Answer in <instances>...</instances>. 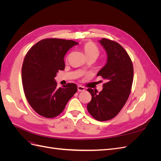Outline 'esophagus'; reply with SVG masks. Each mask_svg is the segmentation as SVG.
I'll list each match as a JSON object with an SVG mask.
<instances>
[{
    "instance_id": "obj_1",
    "label": "esophagus",
    "mask_w": 161,
    "mask_h": 161,
    "mask_svg": "<svg viewBox=\"0 0 161 161\" xmlns=\"http://www.w3.org/2000/svg\"><path fill=\"white\" fill-rule=\"evenodd\" d=\"M77 89H78V91H80V92H81V91H84L85 90V87H84V86H81V85H79V86H78Z\"/></svg>"
}]
</instances>
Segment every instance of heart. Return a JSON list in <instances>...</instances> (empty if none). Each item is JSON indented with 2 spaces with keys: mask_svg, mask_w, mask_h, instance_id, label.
Instances as JSON below:
<instances>
[{
  "mask_svg": "<svg viewBox=\"0 0 161 161\" xmlns=\"http://www.w3.org/2000/svg\"><path fill=\"white\" fill-rule=\"evenodd\" d=\"M84 52L87 58H97L99 55V50L95 44L92 42H87L84 45Z\"/></svg>",
  "mask_w": 161,
  "mask_h": 161,
  "instance_id": "b5f03b06",
  "label": "heart"
}]
</instances>
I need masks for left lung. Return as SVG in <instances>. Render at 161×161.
<instances>
[{
	"instance_id": "left-lung-1",
	"label": "left lung",
	"mask_w": 161,
	"mask_h": 161,
	"mask_svg": "<svg viewBox=\"0 0 161 161\" xmlns=\"http://www.w3.org/2000/svg\"><path fill=\"white\" fill-rule=\"evenodd\" d=\"M99 42L108 55L105 65L97 73L107 80L103 90L87 89L92 99L87 109L100 121L109 120L119 114L127 101L133 82L134 69L129 55L118 43L103 38Z\"/></svg>"
}]
</instances>
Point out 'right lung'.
I'll return each mask as SVG.
<instances>
[{
  "mask_svg": "<svg viewBox=\"0 0 161 161\" xmlns=\"http://www.w3.org/2000/svg\"><path fill=\"white\" fill-rule=\"evenodd\" d=\"M75 41L50 38L38 42L24 58L21 77L26 99L36 113L47 118L60 114L77 91L75 83L57 88L54 78L65 69L64 58Z\"/></svg>",
  "mask_w": 161,
  "mask_h": 161,
  "instance_id": "obj_1",
  "label": "right lung"
}]
</instances>
